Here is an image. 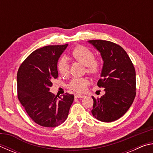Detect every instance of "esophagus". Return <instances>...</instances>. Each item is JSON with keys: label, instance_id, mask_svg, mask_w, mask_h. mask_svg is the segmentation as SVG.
I'll list each match as a JSON object with an SVG mask.
<instances>
[{"label": "esophagus", "instance_id": "34e87169", "mask_svg": "<svg viewBox=\"0 0 153 153\" xmlns=\"http://www.w3.org/2000/svg\"><path fill=\"white\" fill-rule=\"evenodd\" d=\"M84 97H85V95H84V94H75V98H84Z\"/></svg>", "mask_w": 153, "mask_h": 153}]
</instances>
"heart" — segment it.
<instances>
[{"mask_svg":"<svg viewBox=\"0 0 153 153\" xmlns=\"http://www.w3.org/2000/svg\"><path fill=\"white\" fill-rule=\"evenodd\" d=\"M72 59L82 63L86 67V71L92 75L97 74L100 71V65L97 61L94 60L95 56L93 52L85 46H77L71 54ZM57 70L62 76H67L69 74V67L65 58H61L57 63ZM88 79L82 77H75L72 79L68 85L69 88L74 91L84 92L88 84Z\"/></svg>","mask_w":153,"mask_h":153,"instance_id":"b5f03b06","label":"heart"}]
</instances>
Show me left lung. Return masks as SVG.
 <instances>
[{"instance_id": "obj_1", "label": "left lung", "mask_w": 153, "mask_h": 153, "mask_svg": "<svg viewBox=\"0 0 153 153\" xmlns=\"http://www.w3.org/2000/svg\"><path fill=\"white\" fill-rule=\"evenodd\" d=\"M88 42L99 52L103 61L98 87L105 94L97 99L92 97L94 104L92 114L102 122L120 119L131 107L136 96V71L125 50L116 44L101 40Z\"/></svg>"}]
</instances>
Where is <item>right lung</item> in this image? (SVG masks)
<instances>
[{
	"label": "right lung",
	"instance_id": "right-lung-1",
	"mask_svg": "<svg viewBox=\"0 0 153 153\" xmlns=\"http://www.w3.org/2000/svg\"><path fill=\"white\" fill-rule=\"evenodd\" d=\"M65 45L37 49L23 62L17 72V97L28 115L38 125L58 126L67 120L74 96L60 97L49 92L52 80L58 77L57 63Z\"/></svg>",
	"mask_w": 153,
	"mask_h": 153
}]
</instances>
